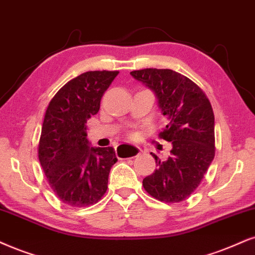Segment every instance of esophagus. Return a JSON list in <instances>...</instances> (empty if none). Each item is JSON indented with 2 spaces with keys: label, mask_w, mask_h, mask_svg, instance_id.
<instances>
[{
  "label": "esophagus",
  "mask_w": 255,
  "mask_h": 255,
  "mask_svg": "<svg viewBox=\"0 0 255 255\" xmlns=\"http://www.w3.org/2000/svg\"><path fill=\"white\" fill-rule=\"evenodd\" d=\"M118 151L122 156L128 157V159H133V157L140 155L142 153V149L140 147L131 146V144H122L121 147L118 148Z\"/></svg>",
  "instance_id": "obj_1"
}]
</instances>
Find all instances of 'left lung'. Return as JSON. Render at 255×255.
Masks as SVG:
<instances>
[{
    "instance_id": "left-lung-1",
    "label": "left lung",
    "mask_w": 255,
    "mask_h": 255,
    "mask_svg": "<svg viewBox=\"0 0 255 255\" xmlns=\"http://www.w3.org/2000/svg\"><path fill=\"white\" fill-rule=\"evenodd\" d=\"M130 75L155 94L167 119L160 137L172 143L166 161L150 153L157 168L143 179V188L162 202H180L198 188L214 159L211 102L199 86L174 70L147 68L134 70Z\"/></svg>"
}]
</instances>
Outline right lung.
Instances as JSON below:
<instances>
[{
  "instance_id": "obj_1",
  "label": "right lung",
  "mask_w": 255,
  "mask_h": 255,
  "mask_svg": "<svg viewBox=\"0 0 255 255\" xmlns=\"http://www.w3.org/2000/svg\"><path fill=\"white\" fill-rule=\"evenodd\" d=\"M118 74L95 70L76 76L51 99L44 115L38 160L57 198L72 207L101 200L118 161L113 147H92L86 127Z\"/></svg>"
}]
</instances>
